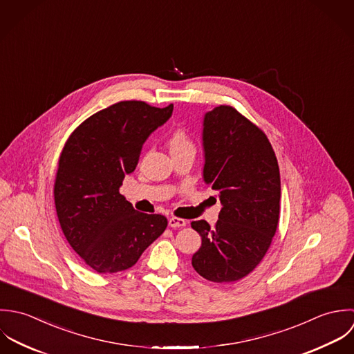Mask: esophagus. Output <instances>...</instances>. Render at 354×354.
<instances>
[{
	"label": "esophagus",
	"mask_w": 354,
	"mask_h": 354,
	"mask_svg": "<svg viewBox=\"0 0 354 354\" xmlns=\"http://www.w3.org/2000/svg\"><path fill=\"white\" fill-rule=\"evenodd\" d=\"M168 224L169 227L172 228H180V227H185L187 224V221L185 218H179V217H171L168 220Z\"/></svg>",
	"instance_id": "1"
}]
</instances>
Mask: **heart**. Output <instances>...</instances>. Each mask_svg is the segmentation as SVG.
I'll use <instances>...</instances> for the list:
<instances>
[{
  "instance_id": "heart-1",
  "label": "heart",
  "mask_w": 354,
  "mask_h": 354,
  "mask_svg": "<svg viewBox=\"0 0 354 354\" xmlns=\"http://www.w3.org/2000/svg\"><path fill=\"white\" fill-rule=\"evenodd\" d=\"M187 146H193V143L189 140L187 134L183 130H176L171 136V138H169V147H171V150L182 149V147H187Z\"/></svg>"
}]
</instances>
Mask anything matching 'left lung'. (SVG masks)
Masks as SVG:
<instances>
[{
  "mask_svg": "<svg viewBox=\"0 0 354 354\" xmlns=\"http://www.w3.org/2000/svg\"><path fill=\"white\" fill-rule=\"evenodd\" d=\"M203 146L204 182L223 208L214 227L192 221L203 239L192 264L207 281L235 282L260 264L277 232L279 165L267 136L230 105L205 113Z\"/></svg>",
  "mask_w": 354,
  "mask_h": 354,
  "instance_id": "obj_1",
  "label": "left lung"
}]
</instances>
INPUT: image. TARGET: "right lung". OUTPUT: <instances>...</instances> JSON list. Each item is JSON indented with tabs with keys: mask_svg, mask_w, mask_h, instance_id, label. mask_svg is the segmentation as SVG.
<instances>
[{
	"mask_svg": "<svg viewBox=\"0 0 354 354\" xmlns=\"http://www.w3.org/2000/svg\"><path fill=\"white\" fill-rule=\"evenodd\" d=\"M174 105L120 101L86 119L66 142L55 180L62 230L80 259L98 274L131 268L167 228L162 214L138 212L119 193L147 137Z\"/></svg>",
	"mask_w": 354,
	"mask_h": 354,
	"instance_id": "add662e5",
	"label": "right lung"
}]
</instances>
